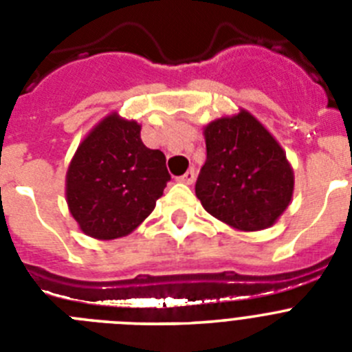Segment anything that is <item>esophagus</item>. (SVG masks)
Listing matches in <instances>:
<instances>
[{
	"label": "esophagus",
	"instance_id": "obj_1",
	"mask_svg": "<svg viewBox=\"0 0 352 352\" xmlns=\"http://www.w3.org/2000/svg\"><path fill=\"white\" fill-rule=\"evenodd\" d=\"M194 179H195V170L188 169L185 174H183V176H179L178 182L185 183V185H192V183H194Z\"/></svg>",
	"mask_w": 352,
	"mask_h": 352
}]
</instances>
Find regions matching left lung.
Here are the masks:
<instances>
[{"label": "left lung", "mask_w": 352, "mask_h": 352, "mask_svg": "<svg viewBox=\"0 0 352 352\" xmlns=\"http://www.w3.org/2000/svg\"><path fill=\"white\" fill-rule=\"evenodd\" d=\"M206 162L195 183L204 210L238 231L273 226L289 206L294 173L284 149L247 111L204 129Z\"/></svg>", "instance_id": "8db88e82"}]
</instances>
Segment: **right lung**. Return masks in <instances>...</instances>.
<instances>
[{
	"mask_svg": "<svg viewBox=\"0 0 352 352\" xmlns=\"http://www.w3.org/2000/svg\"><path fill=\"white\" fill-rule=\"evenodd\" d=\"M170 179L166 155L146 148L141 125L109 114L86 135L67 170V203L84 234L116 239L141 226Z\"/></svg>",
	"mask_w": 352,
	"mask_h": 352,
	"instance_id": "right-lung-1",
	"label": "right lung"
}]
</instances>
